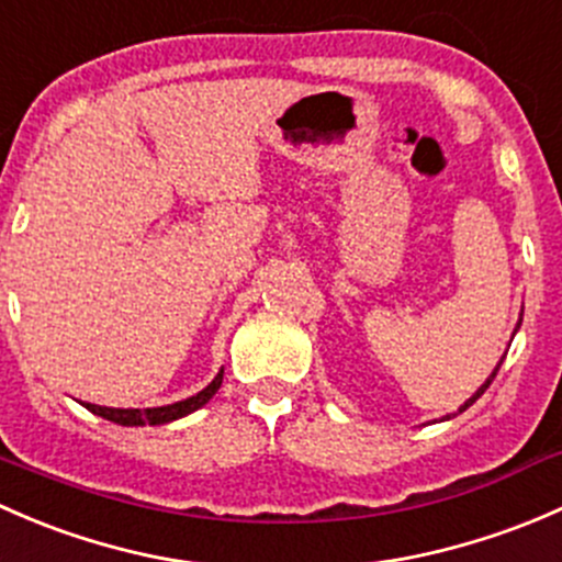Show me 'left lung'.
<instances>
[{"label": "left lung", "mask_w": 562, "mask_h": 562, "mask_svg": "<svg viewBox=\"0 0 562 562\" xmlns=\"http://www.w3.org/2000/svg\"><path fill=\"white\" fill-rule=\"evenodd\" d=\"M501 362H503V360H501ZM501 362H497V368L493 370V375H490V379H487V381H484V384H482V386H479V390H476V395H473V397H468V401H465V406H462L460 411H465L468 406H473V403H476V401H479V397H482V395H484V390H487V386H490V384H493L495 373H497V370H501Z\"/></svg>", "instance_id": "1"}]
</instances>
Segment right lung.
Instances as JSON below:
<instances>
[{"label": "right lung", "instance_id": "1", "mask_svg": "<svg viewBox=\"0 0 562 562\" xmlns=\"http://www.w3.org/2000/svg\"><path fill=\"white\" fill-rule=\"evenodd\" d=\"M222 379H224V370L216 375V379L211 381V384L205 386L202 392H196V395L187 397V401H178L172 403V406H159V408H108V406H94V403H86V408L91 411V414L102 416V419H110L115 422V425H126V427H137V425H165V422H172V419H181V416L192 414L200 406H205L207 401H211L213 395H216V390L222 386Z\"/></svg>", "mask_w": 562, "mask_h": 562}]
</instances>
